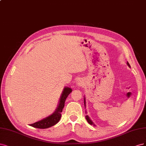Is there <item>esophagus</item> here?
<instances>
[{
    "mask_svg": "<svg viewBox=\"0 0 146 146\" xmlns=\"http://www.w3.org/2000/svg\"><path fill=\"white\" fill-rule=\"evenodd\" d=\"M77 85L79 87H81L83 85V82L81 81V80H79V81H77Z\"/></svg>",
    "mask_w": 146,
    "mask_h": 146,
    "instance_id": "obj_1",
    "label": "esophagus"
}]
</instances>
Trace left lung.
Listing matches in <instances>:
<instances>
[{
    "mask_svg": "<svg viewBox=\"0 0 146 146\" xmlns=\"http://www.w3.org/2000/svg\"><path fill=\"white\" fill-rule=\"evenodd\" d=\"M127 65H128V66L129 67H130V64H129V62H127ZM84 104H85V106H86V100H85V98H84ZM86 119H87V122L88 123L90 124H91V125H93V122L91 121V119H90V117H89L87 115L86 116ZM94 125V124H93Z\"/></svg>",
    "mask_w": 146,
    "mask_h": 146,
    "instance_id": "1",
    "label": "left lung"
}]
</instances>
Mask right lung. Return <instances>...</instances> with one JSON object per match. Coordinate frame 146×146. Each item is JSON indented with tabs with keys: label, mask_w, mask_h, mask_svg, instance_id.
Segmentation results:
<instances>
[{
	"label": "right lung",
	"mask_w": 146,
	"mask_h": 146,
	"mask_svg": "<svg viewBox=\"0 0 146 146\" xmlns=\"http://www.w3.org/2000/svg\"><path fill=\"white\" fill-rule=\"evenodd\" d=\"M72 92V88L69 87H65L62 92V96L60 97L58 107L54 113L46 117V118H44L38 122H36L35 123L30 124V125L37 129H47L57 124L61 117V112L62 111V109L64 107L65 101L66 100V98L69 94Z\"/></svg>",
	"instance_id": "add662e5"
}]
</instances>
